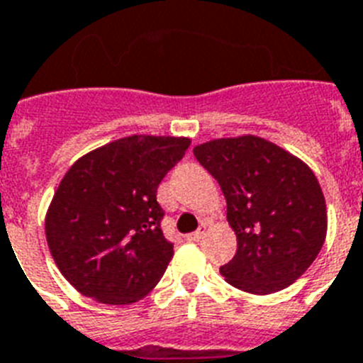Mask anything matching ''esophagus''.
I'll use <instances>...</instances> for the list:
<instances>
[{
  "label": "esophagus",
  "instance_id": "34e87169",
  "mask_svg": "<svg viewBox=\"0 0 363 363\" xmlns=\"http://www.w3.org/2000/svg\"><path fill=\"white\" fill-rule=\"evenodd\" d=\"M205 233H207V225L203 223L201 228L197 229V231L188 233V235H186V240H199V238H203V235H205Z\"/></svg>",
  "mask_w": 363,
  "mask_h": 363
}]
</instances>
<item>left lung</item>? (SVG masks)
<instances>
[{
	"label": "left lung",
	"instance_id": "1",
	"mask_svg": "<svg viewBox=\"0 0 363 363\" xmlns=\"http://www.w3.org/2000/svg\"><path fill=\"white\" fill-rule=\"evenodd\" d=\"M228 201L237 253L220 272L252 294L281 291L302 276L326 237V203L317 177L296 156L255 135L194 147Z\"/></svg>",
	"mask_w": 363,
	"mask_h": 363
}]
</instances>
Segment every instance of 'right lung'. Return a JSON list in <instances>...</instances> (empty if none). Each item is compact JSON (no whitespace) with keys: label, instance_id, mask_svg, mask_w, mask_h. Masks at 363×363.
<instances>
[{"label":"right lung","instance_id":"right-lung-1","mask_svg":"<svg viewBox=\"0 0 363 363\" xmlns=\"http://www.w3.org/2000/svg\"><path fill=\"white\" fill-rule=\"evenodd\" d=\"M190 143L130 135L82 156L67 172L46 214V240L79 293L132 304L160 281L173 244L162 233L156 190Z\"/></svg>","mask_w":363,"mask_h":363}]
</instances>
